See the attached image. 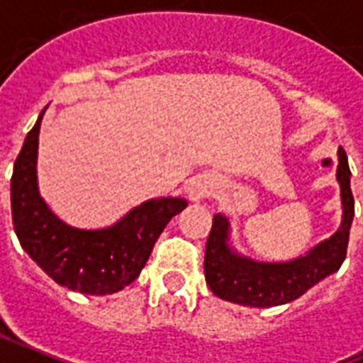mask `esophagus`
Returning <instances> with one entry per match:
<instances>
[{"mask_svg":"<svg viewBox=\"0 0 363 363\" xmlns=\"http://www.w3.org/2000/svg\"><path fill=\"white\" fill-rule=\"evenodd\" d=\"M207 194H209V186H207V184H200V182H198V184H194L192 188H190V198H192V200H201V198H206Z\"/></svg>","mask_w":363,"mask_h":363,"instance_id":"obj_1","label":"esophagus"}]
</instances>
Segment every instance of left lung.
I'll list each match as a JSON object with an SVG mask.
<instances>
[{
    "label": "left lung",
    "instance_id": "8db88e82",
    "mask_svg": "<svg viewBox=\"0 0 363 363\" xmlns=\"http://www.w3.org/2000/svg\"><path fill=\"white\" fill-rule=\"evenodd\" d=\"M337 179L341 184L342 225L333 236L291 262H255L234 253L228 245V220L213 217L206 243V281L217 297L245 306L268 308L291 303L325 276L339 270L347 257L348 236L354 217V196L347 154L339 150Z\"/></svg>",
    "mask_w": 363,
    "mask_h": 363
}]
</instances>
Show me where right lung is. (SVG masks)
Segmentation results:
<instances>
[{"mask_svg":"<svg viewBox=\"0 0 363 363\" xmlns=\"http://www.w3.org/2000/svg\"><path fill=\"white\" fill-rule=\"evenodd\" d=\"M26 135L11 177V209L18 242L59 286L85 295L116 293L137 280L154 243L177 213L182 198H160L135 207L118 225L79 230L55 217L38 194L35 157L41 125Z\"/></svg>","mask_w":363,"mask_h":363,"instance_id":"obj_1","label":"right lung"}]
</instances>
